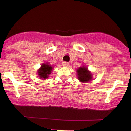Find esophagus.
Segmentation results:
<instances>
[{
    "instance_id": "obj_1",
    "label": "esophagus",
    "mask_w": 131,
    "mask_h": 131,
    "mask_svg": "<svg viewBox=\"0 0 131 131\" xmlns=\"http://www.w3.org/2000/svg\"><path fill=\"white\" fill-rule=\"evenodd\" d=\"M69 65V63L68 62H63V66H66V67L68 66Z\"/></svg>"
}]
</instances>
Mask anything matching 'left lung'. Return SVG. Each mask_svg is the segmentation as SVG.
<instances>
[{
	"instance_id": "left-lung-1",
	"label": "left lung",
	"mask_w": 131,
	"mask_h": 131,
	"mask_svg": "<svg viewBox=\"0 0 131 131\" xmlns=\"http://www.w3.org/2000/svg\"><path fill=\"white\" fill-rule=\"evenodd\" d=\"M87 68L82 66L77 69V77L82 83H87L92 80V76L91 73L88 70Z\"/></svg>"
}]
</instances>
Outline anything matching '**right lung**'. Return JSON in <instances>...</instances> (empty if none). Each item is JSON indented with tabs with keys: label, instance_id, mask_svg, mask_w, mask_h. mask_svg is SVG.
Here are the masks:
<instances>
[{
	"label": "right lung",
	"instance_id": "right-lung-1",
	"mask_svg": "<svg viewBox=\"0 0 131 131\" xmlns=\"http://www.w3.org/2000/svg\"><path fill=\"white\" fill-rule=\"evenodd\" d=\"M53 67L50 65L48 63H44L41 65V68L37 71L39 76L40 79L45 80L46 79H48L49 75L51 73V72L53 69Z\"/></svg>",
	"mask_w": 131,
	"mask_h": 131
}]
</instances>
